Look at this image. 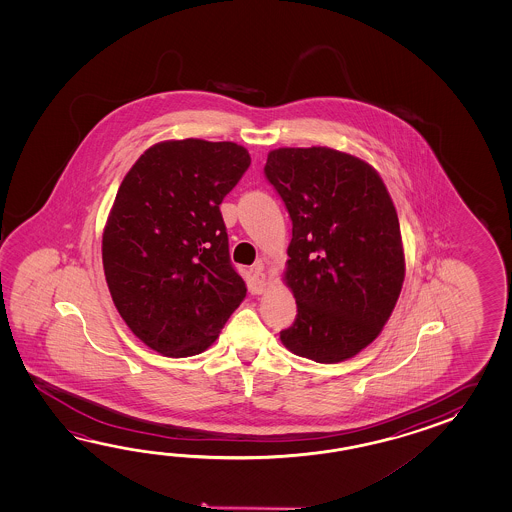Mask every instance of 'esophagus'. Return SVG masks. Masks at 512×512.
Returning <instances> with one entry per match:
<instances>
[{
    "label": "esophagus",
    "mask_w": 512,
    "mask_h": 512,
    "mask_svg": "<svg viewBox=\"0 0 512 512\" xmlns=\"http://www.w3.org/2000/svg\"><path fill=\"white\" fill-rule=\"evenodd\" d=\"M267 287V276L263 272V263L258 261L254 267H252V289L256 293H263Z\"/></svg>",
    "instance_id": "34e87169"
}]
</instances>
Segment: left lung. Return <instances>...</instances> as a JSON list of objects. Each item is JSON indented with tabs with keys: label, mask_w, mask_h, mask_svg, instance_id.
Returning <instances> with one entry per match:
<instances>
[{
	"label": "left lung",
	"mask_w": 512,
	"mask_h": 512,
	"mask_svg": "<svg viewBox=\"0 0 512 512\" xmlns=\"http://www.w3.org/2000/svg\"><path fill=\"white\" fill-rule=\"evenodd\" d=\"M265 175L293 221L283 283L298 315L280 340L294 355L335 364L381 335L403 289V238L379 172L326 146L278 148Z\"/></svg>",
	"instance_id": "obj_1"
}]
</instances>
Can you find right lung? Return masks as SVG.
I'll use <instances>...</instances> for the list:
<instances>
[{"label": "right lung", "instance_id": "1", "mask_svg": "<svg viewBox=\"0 0 512 512\" xmlns=\"http://www.w3.org/2000/svg\"><path fill=\"white\" fill-rule=\"evenodd\" d=\"M249 164L236 142L163 141L120 183L102 232L106 283L131 333L164 357L210 348L247 294L219 205Z\"/></svg>", "mask_w": 512, "mask_h": 512}]
</instances>
